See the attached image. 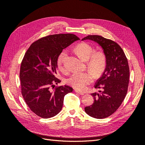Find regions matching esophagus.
<instances>
[{
	"instance_id": "1",
	"label": "esophagus",
	"mask_w": 145,
	"mask_h": 145,
	"mask_svg": "<svg viewBox=\"0 0 145 145\" xmlns=\"http://www.w3.org/2000/svg\"><path fill=\"white\" fill-rule=\"evenodd\" d=\"M75 92L76 93H77V94H80V95H84V93H81V92H80V91H78V90H77V89H76L75 90Z\"/></svg>"
}]
</instances>
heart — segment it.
<instances>
[{"label": "heart", "instance_id": "heart-1", "mask_svg": "<svg viewBox=\"0 0 145 145\" xmlns=\"http://www.w3.org/2000/svg\"><path fill=\"white\" fill-rule=\"evenodd\" d=\"M75 51L82 60L88 61L87 67L95 77H99L102 74L106 66V56L103 52L99 51L94 52V48L85 42L78 44ZM67 57L68 54L65 50L59 56L58 67L63 72L67 70ZM93 80V74L90 72H75L68 78L67 83L77 90L85 91Z\"/></svg>", "mask_w": 145, "mask_h": 145}]
</instances>
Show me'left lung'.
<instances>
[{
    "label": "left lung",
    "mask_w": 145,
    "mask_h": 145,
    "mask_svg": "<svg viewBox=\"0 0 145 145\" xmlns=\"http://www.w3.org/2000/svg\"><path fill=\"white\" fill-rule=\"evenodd\" d=\"M85 40L98 43L106 56L104 71L94 85L95 88L102 91L92 93L94 103L85 108L87 114L101 119L116 111L125 98L129 80L128 62L121 48L115 42L97 35L82 39Z\"/></svg>",
    "instance_id": "8db88e82"
}]
</instances>
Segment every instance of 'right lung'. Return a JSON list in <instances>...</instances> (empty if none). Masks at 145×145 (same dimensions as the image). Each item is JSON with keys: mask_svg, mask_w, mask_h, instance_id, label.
I'll return each instance as SVG.
<instances>
[{"mask_svg": "<svg viewBox=\"0 0 145 145\" xmlns=\"http://www.w3.org/2000/svg\"><path fill=\"white\" fill-rule=\"evenodd\" d=\"M72 34L48 36L32 43L24 56L20 71L23 97L29 109L38 116L48 118L56 116L63 106L64 97L71 87H55L61 80L57 74V60L63 50L79 40Z\"/></svg>", "mask_w": 145, "mask_h": 145, "instance_id": "right-lung-1", "label": "right lung"}]
</instances>
